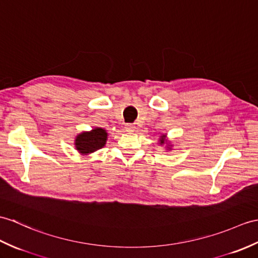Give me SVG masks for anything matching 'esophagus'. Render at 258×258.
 Masks as SVG:
<instances>
[{
	"instance_id": "obj_1",
	"label": "esophagus",
	"mask_w": 258,
	"mask_h": 258,
	"mask_svg": "<svg viewBox=\"0 0 258 258\" xmlns=\"http://www.w3.org/2000/svg\"><path fill=\"white\" fill-rule=\"evenodd\" d=\"M134 130H135L134 125H132V124L125 125V131H126V132H134Z\"/></svg>"
}]
</instances>
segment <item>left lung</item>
I'll return each mask as SVG.
<instances>
[{
	"label": "left lung",
	"mask_w": 258,
	"mask_h": 258,
	"mask_svg": "<svg viewBox=\"0 0 258 258\" xmlns=\"http://www.w3.org/2000/svg\"><path fill=\"white\" fill-rule=\"evenodd\" d=\"M164 137H165V136H163V137H161V139H164ZM160 143H161V144H164V141H161Z\"/></svg>",
	"instance_id": "left-lung-1"
}]
</instances>
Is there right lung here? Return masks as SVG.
Instances as JSON below:
<instances>
[{
    "label": "right lung",
    "instance_id": "obj_1",
    "mask_svg": "<svg viewBox=\"0 0 258 258\" xmlns=\"http://www.w3.org/2000/svg\"><path fill=\"white\" fill-rule=\"evenodd\" d=\"M107 133L103 128H94L91 132H83L76 139V148L81 154L93 153L105 145Z\"/></svg>",
    "mask_w": 258,
    "mask_h": 258
}]
</instances>
